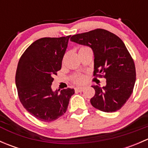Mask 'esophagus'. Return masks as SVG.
Returning a JSON list of instances; mask_svg holds the SVG:
<instances>
[{
    "mask_svg": "<svg viewBox=\"0 0 148 148\" xmlns=\"http://www.w3.org/2000/svg\"><path fill=\"white\" fill-rule=\"evenodd\" d=\"M84 89V86H77V87L75 88V91L76 92H82Z\"/></svg>",
    "mask_w": 148,
    "mask_h": 148,
    "instance_id": "esophagus-1",
    "label": "esophagus"
}]
</instances>
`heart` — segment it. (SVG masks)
Returning <instances> with one entry per match:
<instances>
[{
  "mask_svg": "<svg viewBox=\"0 0 148 148\" xmlns=\"http://www.w3.org/2000/svg\"><path fill=\"white\" fill-rule=\"evenodd\" d=\"M86 49H90L89 47H86V46H82V47L79 48V52L82 51L86 50ZM73 82L77 84H81L84 82V77L83 75H77L73 78Z\"/></svg>",
  "mask_w": 148,
  "mask_h": 148,
  "instance_id": "obj_1",
  "label": "heart"
}]
</instances>
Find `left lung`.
<instances>
[{"instance_id":"left-lung-1","label":"left lung","mask_w":148,"mask_h":148,"mask_svg":"<svg viewBox=\"0 0 148 148\" xmlns=\"http://www.w3.org/2000/svg\"><path fill=\"white\" fill-rule=\"evenodd\" d=\"M70 41L92 49L94 76L106 79L105 86H92L95 95L90 99L92 105L104 112L120 110L132 95L136 79L135 63L123 41L102 28L76 34Z\"/></svg>"}]
</instances>
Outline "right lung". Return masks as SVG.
<instances>
[{
  "mask_svg": "<svg viewBox=\"0 0 148 148\" xmlns=\"http://www.w3.org/2000/svg\"><path fill=\"white\" fill-rule=\"evenodd\" d=\"M71 36L41 38L31 44L18 64L16 85L23 107L43 122H52L63 115L74 89L53 92V76L62 68V59Z\"/></svg>",
  "mask_w": 148,
  "mask_h": 148,
  "instance_id": "obj_1",
  "label": "right lung"
}]
</instances>
